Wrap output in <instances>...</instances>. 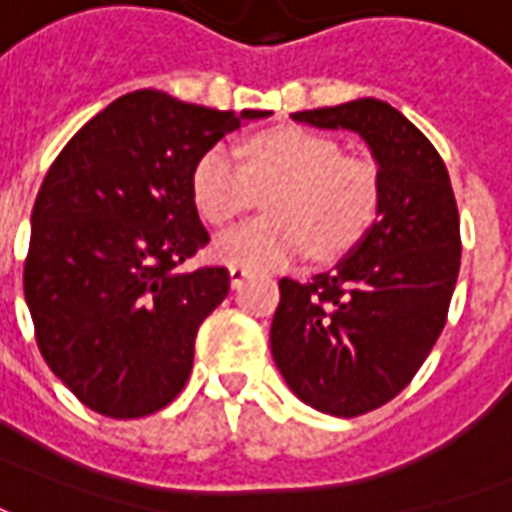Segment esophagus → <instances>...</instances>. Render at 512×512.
<instances>
[{
	"label": "esophagus",
	"mask_w": 512,
	"mask_h": 512,
	"mask_svg": "<svg viewBox=\"0 0 512 512\" xmlns=\"http://www.w3.org/2000/svg\"><path fill=\"white\" fill-rule=\"evenodd\" d=\"M249 277H252V271H249V268L230 266V285H233V288H241Z\"/></svg>",
	"instance_id": "esophagus-1"
}]
</instances>
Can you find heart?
Instances as JSON below:
<instances>
[{
    "instance_id": "heart-1",
    "label": "heart",
    "mask_w": 512,
    "mask_h": 512,
    "mask_svg": "<svg viewBox=\"0 0 512 512\" xmlns=\"http://www.w3.org/2000/svg\"><path fill=\"white\" fill-rule=\"evenodd\" d=\"M268 186L271 216L235 227L213 246L227 266L279 268L310 252L337 260L365 238L381 202L373 161L343 156L340 142L296 126L257 134L244 161L219 142L191 169V197L211 224L235 222Z\"/></svg>"
}]
</instances>
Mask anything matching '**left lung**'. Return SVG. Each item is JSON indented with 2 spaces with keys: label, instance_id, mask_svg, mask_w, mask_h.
<instances>
[{
  "label": "left lung",
  "instance_id": "8db88e82",
  "mask_svg": "<svg viewBox=\"0 0 512 512\" xmlns=\"http://www.w3.org/2000/svg\"><path fill=\"white\" fill-rule=\"evenodd\" d=\"M348 128L378 164L381 202L365 238L310 282L279 279L271 354L296 395L332 417H359L400 395L447 323L461 268V219L439 150L376 98L296 112Z\"/></svg>",
  "mask_w": 512,
  "mask_h": 512
}]
</instances>
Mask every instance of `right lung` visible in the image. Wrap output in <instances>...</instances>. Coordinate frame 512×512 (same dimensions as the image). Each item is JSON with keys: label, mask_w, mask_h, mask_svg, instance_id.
I'll use <instances>...</instances> for the list:
<instances>
[{"label": "right lung", "mask_w": 512, "mask_h": 512, "mask_svg": "<svg viewBox=\"0 0 512 512\" xmlns=\"http://www.w3.org/2000/svg\"><path fill=\"white\" fill-rule=\"evenodd\" d=\"M268 115L136 90L54 158L32 208L24 296L46 365L87 408L147 417L186 386L200 323L230 290L222 266L180 271L211 241L191 169Z\"/></svg>", "instance_id": "obj_1"}]
</instances>
